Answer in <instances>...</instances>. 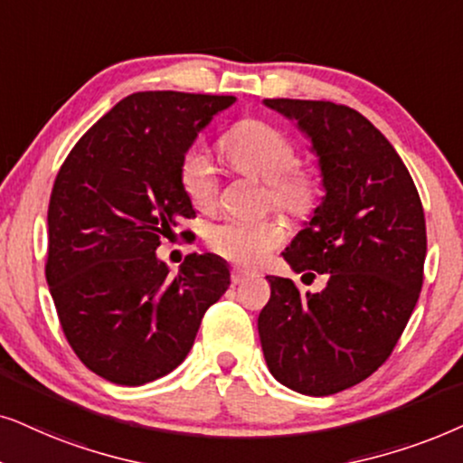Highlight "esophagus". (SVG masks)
Masks as SVG:
<instances>
[{
	"label": "esophagus",
	"mask_w": 463,
	"mask_h": 463,
	"mask_svg": "<svg viewBox=\"0 0 463 463\" xmlns=\"http://www.w3.org/2000/svg\"><path fill=\"white\" fill-rule=\"evenodd\" d=\"M256 273H251V270H245V269H239V267H235L231 270V279H232V283H243L245 279H250V277H254Z\"/></svg>",
	"instance_id": "1"
}]
</instances>
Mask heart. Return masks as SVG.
I'll list each match as a JSON object with an SVG mask.
<instances>
[{
    "mask_svg": "<svg viewBox=\"0 0 463 463\" xmlns=\"http://www.w3.org/2000/svg\"><path fill=\"white\" fill-rule=\"evenodd\" d=\"M220 152L237 174L267 182L269 199L289 215H307L316 205L317 180L296 165V147L279 128L262 120H241L220 139ZM180 184L190 203L207 212L218 201V174L209 154L193 146L182 156ZM283 241V226L273 218H228L207 231L215 254L239 264H260Z\"/></svg>",
    "mask_w": 463,
    "mask_h": 463,
    "instance_id": "b5f03b06",
    "label": "heart"
}]
</instances>
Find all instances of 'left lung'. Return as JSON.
I'll use <instances>...</instances> for the list:
<instances>
[{
	"label": "left lung",
	"instance_id": "8db88e82",
	"mask_svg": "<svg viewBox=\"0 0 463 463\" xmlns=\"http://www.w3.org/2000/svg\"><path fill=\"white\" fill-rule=\"evenodd\" d=\"M264 106L311 139L326 190L283 258L328 283L303 294L292 279L269 275L258 335L281 385L330 396L371 377L409 324L428 250L421 199L393 146L355 109L303 99Z\"/></svg>",
	"mask_w": 463,
	"mask_h": 463
}]
</instances>
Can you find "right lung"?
Here are the masks:
<instances>
[{"instance_id":"1","label":"right lung","mask_w":463,"mask_h":463,"mask_svg":"<svg viewBox=\"0 0 463 463\" xmlns=\"http://www.w3.org/2000/svg\"><path fill=\"white\" fill-rule=\"evenodd\" d=\"M232 103V95L133 92L61 165L48 205L46 281L67 343L116 385L150 383L180 366L205 311L231 286L222 258L190 254L169 275L156 248L182 218H194L182 156Z\"/></svg>"}]
</instances>
